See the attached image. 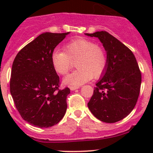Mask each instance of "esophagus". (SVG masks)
Listing matches in <instances>:
<instances>
[{
    "instance_id": "esophagus-1",
    "label": "esophagus",
    "mask_w": 153,
    "mask_h": 153,
    "mask_svg": "<svg viewBox=\"0 0 153 153\" xmlns=\"http://www.w3.org/2000/svg\"><path fill=\"white\" fill-rule=\"evenodd\" d=\"M69 89H70L72 91H74L77 89H79V86H70Z\"/></svg>"
}]
</instances>
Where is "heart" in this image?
Segmentation results:
<instances>
[{"instance_id":"1","label":"heart","mask_w":153,"mask_h":153,"mask_svg":"<svg viewBox=\"0 0 153 153\" xmlns=\"http://www.w3.org/2000/svg\"><path fill=\"white\" fill-rule=\"evenodd\" d=\"M64 52L55 50L51 55L54 69L60 75H66L75 61L78 69L64 78V83L78 86L105 72L108 64L106 51L101 46L86 39H76L64 47Z\"/></svg>"}]
</instances>
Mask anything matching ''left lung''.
<instances>
[{
	"instance_id": "1",
	"label": "left lung",
	"mask_w": 153,
	"mask_h": 153,
	"mask_svg": "<svg viewBox=\"0 0 153 153\" xmlns=\"http://www.w3.org/2000/svg\"><path fill=\"white\" fill-rule=\"evenodd\" d=\"M98 38L107 55L108 64L87 104L94 116L105 123H115L135 107L140 93L141 73L132 51L106 31L85 33Z\"/></svg>"
}]
</instances>
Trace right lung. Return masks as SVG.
Segmentation results:
<instances>
[{"label": "right lung", "mask_w": 153, "mask_h": 153, "mask_svg": "<svg viewBox=\"0 0 153 153\" xmlns=\"http://www.w3.org/2000/svg\"><path fill=\"white\" fill-rule=\"evenodd\" d=\"M69 33L41 34L17 54L12 64L10 93L15 105L23 119L38 127L57 124L67 111L70 89H59L51 55Z\"/></svg>", "instance_id": "1"}]
</instances>
